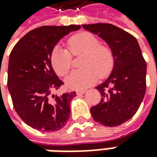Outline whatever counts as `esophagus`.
<instances>
[{
  "label": "esophagus",
  "mask_w": 157,
  "mask_h": 157,
  "mask_svg": "<svg viewBox=\"0 0 157 157\" xmlns=\"http://www.w3.org/2000/svg\"><path fill=\"white\" fill-rule=\"evenodd\" d=\"M85 93H86V90H77V91H76V95H83Z\"/></svg>",
  "instance_id": "1"
}]
</instances>
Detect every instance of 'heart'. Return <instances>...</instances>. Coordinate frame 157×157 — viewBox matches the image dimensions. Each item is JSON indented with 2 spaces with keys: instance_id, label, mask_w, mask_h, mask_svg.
<instances>
[{
  "instance_id": "heart-1",
  "label": "heart",
  "mask_w": 157,
  "mask_h": 157,
  "mask_svg": "<svg viewBox=\"0 0 157 157\" xmlns=\"http://www.w3.org/2000/svg\"><path fill=\"white\" fill-rule=\"evenodd\" d=\"M68 44L73 55L84 56L81 63L84 68L73 71L65 80L69 89H87L97 81L98 75L104 77L110 73L114 64L112 52L109 48L101 46L95 35L82 32L70 37ZM50 61L59 75H67L71 68V55L61 47L57 46L53 49Z\"/></svg>"
}]
</instances>
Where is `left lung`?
<instances>
[{
  "mask_svg": "<svg viewBox=\"0 0 157 157\" xmlns=\"http://www.w3.org/2000/svg\"><path fill=\"white\" fill-rule=\"evenodd\" d=\"M82 27L105 41L114 59L109 76L96 87L101 99L90 109L91 115L103 126H119L133 117L143 101L147 64L137 40L129 33L109 23Z\"/></svg>",
  "mask_w": 157,
  "mask_h": 157,
  "instance_id": "1",
  "label": "left lung"
}]
</instances>
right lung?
Masks as SVG:
<instances>
[{"mask_svg":"<svg viewBox=\"0 0 157 157\" xmlns=\"http://www.w3.org/2000/svg\"><path fill=\"white\" fill-rule=\"evenodd\" d=\"M80 29L79 25L42 26L26 34L10 53L8 91L16 113L33 128L53 132L68 122L76 94H52L63 82L52 68L50 56L58 41Z\"/></svg>","mask_w":157,"mask_h":157,"instance_id":"add662e5","label":"right lung"}]
</instances>
